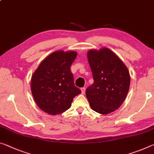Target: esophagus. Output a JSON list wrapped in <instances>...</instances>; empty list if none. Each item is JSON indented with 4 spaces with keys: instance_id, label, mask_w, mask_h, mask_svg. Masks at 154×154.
Instances as JSON below:
<instances>
[{
    "instance_id": "34e87169",
    "label": "esophagus",
    "mask_w": 154,
    "mask_h": 154,
    "mask_svg": "<svg viewBox=\"0 0 154 154\" xmlns=\"http://www.w3.org/2000/svg\"><path fill=\"white\" fill-rule=\"evenodd\" d=\"M81 90H82V94H84L85 93V91H86V88H85V87L82 88Z\"/></svg>"
}]
</instances>
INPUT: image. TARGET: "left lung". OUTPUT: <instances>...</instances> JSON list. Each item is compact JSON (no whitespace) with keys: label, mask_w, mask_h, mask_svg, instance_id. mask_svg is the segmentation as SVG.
<instances>
[{"label":"left lung","mask_w":154,"mask_h":154,"mask_svg":"<svg viewBox=\"0 0 154 154\" xmlns=\"http://www.w3.org/2000/svg\"><path fill=\"white\" fill-rule=\"evenodd\" d=\"M94 83L87 88L86 95L94 111L108 114L123 103L130 88L128 68L109 48L88 52Z\"/></svg>","instance_id":"8db88e82"}]
</instances>
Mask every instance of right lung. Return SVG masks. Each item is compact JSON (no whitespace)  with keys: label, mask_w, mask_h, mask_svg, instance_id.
I'll use <instances>...</instances> for the list:
<instances>
[{"label":"right lung","mask_w":154,"mask_h":154,"mask_svg":"<svg viewBox=\"0 0 154 154\" xmlns=\"http://www.w3.org/2000/svg\"><path fill=\"white\" fill-rule=\"evenodd\" d=\"M77 57L75 51H55L46 57L31 77V88L37 106L55 115L71 106L73 98L82 92L75 86L70 66Z\"/></svg>","instance_id":"obj_1"}]
</instances>
